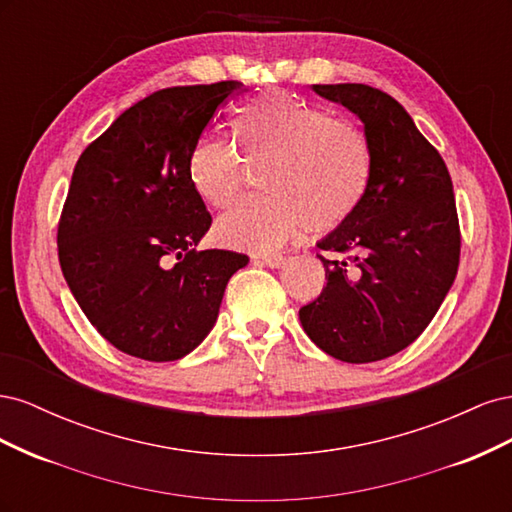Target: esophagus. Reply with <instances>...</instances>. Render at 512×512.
<instances>
[{"label":"esophagus","mask_w":512,"mask_h":512,"mask_svg":"<svg viewBox=\"0 0 512 512\" xmlns=\"http://www.w3.org/2000/svg\"><path fill=\"white\" fill-rule=\"evenodd\" d=\"M260 260H262V265H267L271 269H280L286 262V258L282 254H265Z\"/></svg>","instance_id":"34e87169"}]
</instances>
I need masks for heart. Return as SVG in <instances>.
<instances>
[{"mask_svg":"<svg viewBox=\"0 0 512 512\" xmlns=\"http://www.w3.org/2000/svg\"><path fill=\"white\" fill-rule=\"evenodd\" d=\"M240 151L220 138H200L188 160L194 192L215 209L235 203L243 162L258 166L265 194L247 198L215 224L220 243L271 252L305 224L327 232L359 209L374 173L371 145L361 128L282 89L243 102L230 119Z\"/></svg>","mask_w":512,"mask_h":512,"instance_id":"1","label":"heart"}]
</instances>
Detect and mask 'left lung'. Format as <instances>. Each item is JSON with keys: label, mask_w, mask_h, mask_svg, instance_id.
<instances>
[{"label": "left lung", "mask_w": 512, "mask_h": 512, "mask_svg": "<svg viewBox=\"0 0 512 512\" xmlns=\"http://www.w3.org/2000/svg\"><path fill=\"white\" fill-rule=\"evenodd\" d=\"M363 121L374 156L369 190L318 247L327 286L299 309L312 342L346 363L410 346L436 316L459 267V220L448 168L395 98L361 83L314 85Z\"/></svg>", "instance_id": "left-lung-1"}]
</instances>
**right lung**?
Returning a JSON list of instances; mask_svg holds the SVG:
<instances>
[{"label":"right lung","mask_w":512,"mask_h":512,"mask_svg":"<svg viewBox=\"0 0 512 512\" xmlns=\"http://www.w3.org/2000/svg\"><path fill=\"white\" fill-rule=\"evenodd\" d=\"M243 83L168 87L121 113L74 166L59 265L83 314L117 350L153 363L190 354L250 258L196 252L211 215L188 179L192 147Z\"/></svg>","instance_id":"obj_1"}]
</instances>
